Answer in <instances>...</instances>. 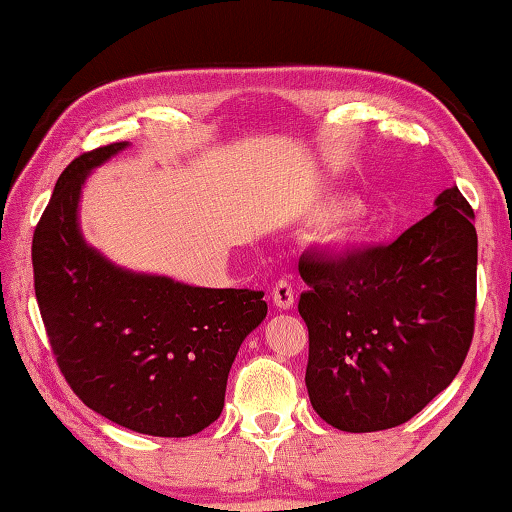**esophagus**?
Masks as SVG:
<instances>
[{
  "mask_svg": "<svg viewBox=\"0 0 512 512\" xmlns=\"http://www.w3.org/2000/svg\"><path fill=\"white\" fill-rule=\"evenodd\" d=\"M273 305L277 309H291L293 302H296V296H293V287L287 280H277L275 287L271 291Z\"/></svg>",
  "mask_w": 512,
  "mask_h": 512,
  "instance_id": "esophagus-1",
  "label": "esophagus"
}]
</instances>
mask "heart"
Here are the masks:
<instances>
[{
  "label": "heart",
  "mask_w": 512,
  "mask_h": 512,
  "mask_svg": "<svg viewBox=\"0 0 512 512\" xmlns=\"http://www.w3.org/2000/svg\"><path fill=\"white\" fill-rule=\"evenodd\" d=\"M318 216H329L323 241L336 253H352L372 239L375 228L361 205H350L343 198H329L318 207Z\"/></svg>",
  "instance_id": "1"
}]
</instances>
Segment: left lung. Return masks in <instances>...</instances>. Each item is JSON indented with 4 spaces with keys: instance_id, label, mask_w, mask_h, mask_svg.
Instances as JSON below:
<instances>
[{
    "instance_id": "left-lung-1",
    "label": "left lung",
    "mask_w": 512,
    "mask_h": 512,
    "mask_svg": "<svg viewBox=\"0 0 512 512\" xmlns=\"http://www.w3.org/2000/svg\"><path fill=\"white\" fill-rule=\"evenodd\" d=\"M474 212L458 187L393 244L305 253V384L327 424L368 433L411 420L458 375L476 307Z\"/></svg>"
}]
</instances>
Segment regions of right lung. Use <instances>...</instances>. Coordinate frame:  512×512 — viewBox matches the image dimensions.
Instances as JSON below:
<instances>
[{
	"instance_id": "obj_1",
	"label": "right lung",
	"mask_w": 512,
	"mask_h": 512,
	"mask_svg": "<svg viewBox=\"0 0 512 512\" xmlns=\"http://www.w3.org/2000/svg\"><path fill=\"white\" fill-rule=\"evenodd\" d=\"M83 153L60 173L33 232V280L60 372L85 406L146 436L185 438L219 418L264 291L205 289L112 264L81 235L90 173L124 151Z\"/></svg>"
}]
</instances>
